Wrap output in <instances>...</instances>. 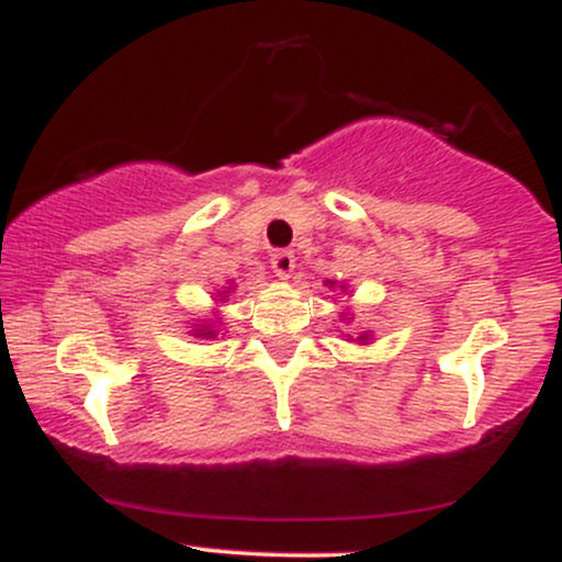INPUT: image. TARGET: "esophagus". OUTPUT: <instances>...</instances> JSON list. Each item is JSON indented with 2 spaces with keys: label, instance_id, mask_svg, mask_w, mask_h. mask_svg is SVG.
<instances>
[{
  "label": "esophagus",
  "instance_id": "1",
  "mask_svg": "<svg viewBox=\"0 0 562 562\" xmlns=\"http://www.w3.org/2000/svg\"><path fill=\"white\" fill-rule=\"evenodd\" d=\"M272 269L280 277H290V272L295 269V256L293 250H277L272 256Z\"/></svg>",
  "mask_w": 562,
  "mask_h": 562
}]
</instances>
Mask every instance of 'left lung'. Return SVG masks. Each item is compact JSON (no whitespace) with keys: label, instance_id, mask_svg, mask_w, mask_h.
I'll return each instance as SVG.
<instances>
[{"label":"left lung","instance_id":"obj_1","mask_svg":"<svg viewBox=\"0 0 562 562\" xmlns=\"http://www.w3.org/2000/svg\"><path fill=\"white\" fill-rule=\"evenodd\" d=\"M327 285H330V288H333V285H335V282H330V280H327ZM340 288H344V285H340ZM359 340H367V333H364V335H359Z\"/></svg>","mask_w":562,"mask_h":562}]
</instances>
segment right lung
Instances as JSON below:
<instances>
[{
	"mask_svg": "<svg viewBox=\"0 0 562 562\" xmlns=\"http://www.w3.org/2000/svg\"><path fill=\"white\" fill-rule=\"evenodd\" d=\"M222 293H229V290H222ZM195 335H209V338H214L216 330H211L209 325H200V327H195Z\"/></svg>",
	"mask_w": 562,
	"mask_h": 562,
	"instance_id": "add662e5",
	"label": "right lung"
}]
</instances>
